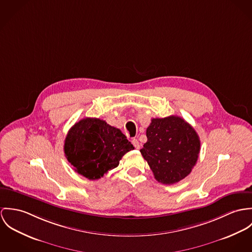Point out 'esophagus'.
<instances>
[{
	"label": "esophagus",
	"instance_id": "esophagus-1",
	"mask_svg": "<svg viewBox=\"0 0 252 252\" xmlns=\"http://www.w3.org/2000/svg\"><path fill=\"white\" fill-rule=\"evenodd\" d=\"M131 142H132L133 146L135 147V149H140V143L138 140L135 139V138H134V139H132V141H131Z\"/></svg>",
	"mask_w": 252,
	"mask_h": 252
}]
</instances>
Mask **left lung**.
Here are the masks:
<instances>
[{"label":"left lung","mask_w":252,"mask_h":252,"mask_svg":"<svg viewBox=\"0 0 252 252\" xmlns=\"http://www.w3.org/2000/svg\"><path fill=\"white\" fill-rule=\"evenodd\" d=\"M146 135L140 152L158 182L173 185L190 174L198 159L200 139L189 123L178 116L152 119Z\"/></svg>","instance_id":"8db88e82"}]
</instances>
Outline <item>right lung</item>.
<instances>
[{"instance_id":"add662e5","label":"right lung","mask_w":252,"mask_h":252,"mask_svg":"<svg viewBox=\"0 0 252 252\" xmlns=\"http://www.w3.org/2000/svg\"><path fill=\"white\" fill-rule=\"evenodd\" d=\"M133 149L119 128L96 118H85L76 123L68 130L63 146L68 162L89 180L103 177Z\"/></svg>"}]
</instances>
